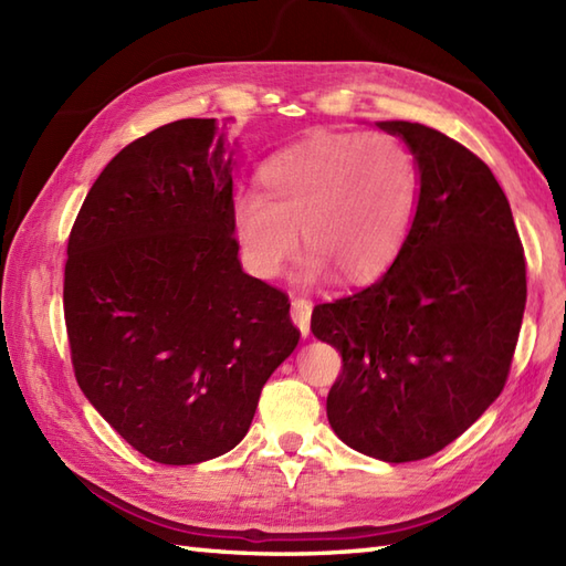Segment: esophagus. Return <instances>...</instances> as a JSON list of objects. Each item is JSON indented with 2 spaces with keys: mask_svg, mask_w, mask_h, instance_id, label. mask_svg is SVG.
Returning a JSON list of instances; mask_svg holds the SVG:
<instances>
[{
  "mask_svg": "<svg viewBox=\"0 0 566 566\" xmlns=\"http://www.w3.org/2000/svg\"><path fill=\"white\" fill-rule=\"evenodd\" d=\"M292 318L296 323V328L302 331V335L306 338L311 328V302H306L302 296L292 298Z\"/></svg>",
  "mask_w": 566,
  "mask_h": 566,
  "instance_id": "esophagus-1",
  "label": "esophagus"
}]
</instances>
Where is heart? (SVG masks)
I'll list each match as a JSON object with an SVG mask.
<instances>
[{
  "instance_id": "b5f03b06",
  "label": "heart",
  "mask_w": 566,
  "mask_h": 566,
  "mask_svg": "<svg viewBox=\"0 0 566 566\" xmlns=\"http://www.w3.org/2000/svg\"><path fill=\"white\" fill-rule=\"evenodd\" d=\"M258 195L238 197L233 235L245 268L270 280L306 248L302 280L326 270L359 284L399 255L418 207V165L401 138L316 130L258 170Z\"/></svg>"
}]
</instances>
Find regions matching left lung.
Listing matches in <instances>:
<instances>
[{
    "mask_svg": "<svg viewBox=\"0 0 566 566\" xmlns=\"http://www.w3.org/2000/svg\"><path fill=\"white\" fill-rule=\"evenodd\" d=\"M420 172L399 255L377 282L314 306L311 331L338 347L331 428L384 462L440 452L499 399L527 282L518 228L489 165L436 128L381 122Z\"/></svg>",
    "mask_w": 566,
    "mask_h": 566,
    "instance_id": "8db88e82",
    "label": "left lung"
}]
</instances>
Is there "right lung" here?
<instances>
[{
	"label": "right lung",
	"mask_w": 566,
	"mask_h": 566,
	"mask_svg": "<svg viewBox=\"0 0 566 566\" xmlns=\"http://www.w3.org/2000/svg\"><path fill=\"white\" fill-rule=\"evenodd\" d=\"M63 308L80 389L130 448L197 464L245 438L302 333L290 296L240 268L213 118L165 124L104 167L67 238Z\"/></svg>",
	"instance_id": "obj_1"
}]
</instances>
